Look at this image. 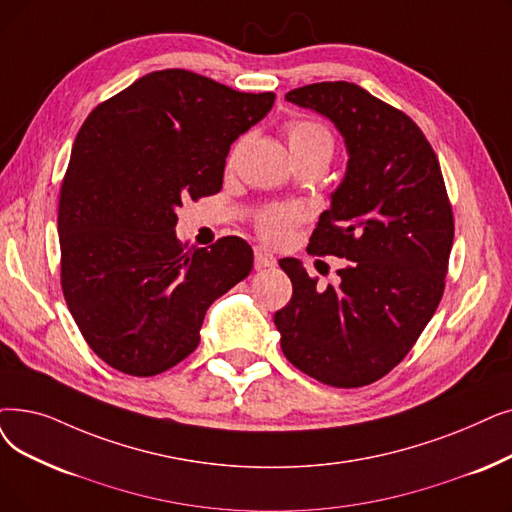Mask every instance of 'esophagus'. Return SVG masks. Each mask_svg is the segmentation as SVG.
<instances>
[{"instance_id":"obj_1","label":"esophagus","mask_w":512,"mask_h":512,"mask_svg":"<svg viewBox=\"0 0 512 512\" xmlns=\"http://www.w3.org/2000/svg\"><path fill=\"white\" fill-rule=\"evenodd\" d=\"M278 261L274 257V253L265 247H255V270H263V268H274Z\"/></svg>"}]
</instances>
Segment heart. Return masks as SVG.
<instances>
[{"instance_id": "obj_1", "label": "heart", "mask_w": 512, "mask_h": 512, "mask_svg": "<svg viewBox=\"0 0 512 512\" xmlns=\"http://www.w3.org/2000/svg\"><path fill=\"white\" fill-rule=\"evenodd\" d=\"M286 140L293 157H303L311 152H328L332 154V133L326 125L318 121H293L286 125ZM301 211L295 207H268L257 217L259 234L270 242H284L291 236L297 221L301 219Z\"/></svg>"}]
</instances>
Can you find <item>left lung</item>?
I'll return each instance as SVG.
<instances>
[{"label":"left lung","instance_id":"1","mask_svg":"<svg viewBox=\"0 0 512 512\" xmlns=\"http://www.w3.org/2000/svg\"><path fill=\"white\" fill-rule=\"evenodd\" d=\"M330 119L347 171L309 238V255L347 259L339 284L318 286L299 259H280L293 297L276 311L280 347L330 387H364L406 358L446 286L454 215L420 127L360 85L311 83L284 96Z\"/></svg>","mask_w":512,"mask_h":512}]
</instances>
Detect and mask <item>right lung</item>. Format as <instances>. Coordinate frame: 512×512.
<instances>
[{
	"label": "right lung",
	"instance_id": "obj_1",
	"mask_svg": "<svg viewBox=\"0 0 512 512\" xmlns=\"http://www.w3.org/2000/svg\"><path fill=\"white\" fill-rule=\"evenodd\" d=\"M184 69L154 71L81 125L60 188V282L83 339L108 366L161 374L198 347L209 305L247 278L238 236L175 238L186 198L224 184L232 142L274 106Z\"/></svg>",
	"mask_w": 512,
	"mask_h": 512
}]
</instances>
